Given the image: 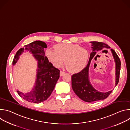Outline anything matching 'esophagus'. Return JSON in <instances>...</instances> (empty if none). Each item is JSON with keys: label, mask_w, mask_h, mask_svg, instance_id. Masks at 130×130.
<instances>
[{"label": "esophagus", "mask_w": 130, "mask_h": 130, "mask_svg": "<svg viewBox=\"0 0 130 130\" xmlns=\"http://www.w3.org/2000/svg\"><path fill=\"white\" fill-rule=\"evenodd\" d=\"M64 73H65V72L63 71H60V76H62Z\"/></svg>", "instance_id": "1"}]
</instances>
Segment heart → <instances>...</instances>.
Here are the masks:
<instances>
[{"label": "heart", "mask_w": 130, "mask_h": 130, "mask_svg": "<svg viewBox=\"0 0 130 130\" xmlns=\"http://www.w3.org/2000/svg\"><path fill=\"white\" fill-rule=\"evenodd\" d=\"M54 49H47L45 54L54 67H62L65 61L68 70L76 73L86 66L89 58L88 52L86 49L78 45L67 43L55 45Z\"/></svg>", "instance_id": "1"}]
</instances>
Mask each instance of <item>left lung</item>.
<instances>
[{
  "instance_id": "left-lung-1",
  "label": "left lung",
  "mask_w": 130,
  "mask_h": 130,
  "mask_svg": "<svg viewBox=\"0 0 130 130\" xmlns=\"http://www.w3.org/2000/svg\"><path fill=\"white\" fill-rule=\"evenodd\" d=\"M92 51L90 53L89 60L87 66L81 71L73 74L71 76L72 88L75 93L81 100L87 102H92L106 98L112 92V90L106 92L98 91L92 86L89 78V68L91 60L96 55L97 51L104 48H110L107 44L102 42H90ZM115 63V86L119 82L121 67L120 60L113 49H110Z\"/></svg>"
}]
</instances>
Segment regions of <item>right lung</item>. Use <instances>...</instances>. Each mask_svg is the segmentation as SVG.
Instances as JSON below:
<instances>
[{
  "label": "right lung",
  "mask_w": 130,
  "mask_h": 130,
  "mask_svg": "<svg viewBox=\"0 0 130 130\" xmlns=\"http://www.w3.org/2000/svg\"><path fill=\"white\" fill-rule=\"evenodd\" d=\"M25 48H22L16 52L12 64L15 65L23 52H29L37 61L38 68L34 85L27 92L17 90L18 94L24 100L35 103H39L46 100L51 95L60 77V70L55 68L45 56L44 49L46 44L41 41H36Z\"/></svg>",
  "instance_id": "right-lung-1"
}]
</instances>
